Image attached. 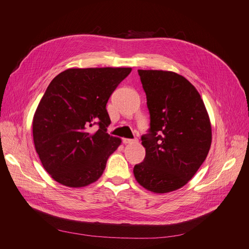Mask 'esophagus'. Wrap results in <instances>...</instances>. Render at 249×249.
Returning a JSON list of instances; mask_svg holds the SVG:
<instances>
[{"label": "esophagus", "instance_id": "1", "mask_svg": "<svg viewBox=\"0 0 249 249\" xmlns=\"http://www.w3.org/2000/svg\"><path fill=\"white\" fill-rule=\"evenodd\" d=\"M123 142L124 144H130V143H137L138 140L137 139H127V138H124Z\"/></svg>", "mask_w": 249, "mask_h": 249}]
</instances>
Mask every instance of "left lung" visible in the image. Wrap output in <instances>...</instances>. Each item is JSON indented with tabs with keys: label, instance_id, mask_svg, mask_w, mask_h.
Wrapping results in <instances>:
<instances>
[{
	"label": "left lung",
	"instance_id": "1",
	"mask_svg": "<svg viewBox=\"0 0 249 249\" xmlns=\"http://www.w3.org/2000/svg\"><path fill=\"white\" fill-rule=\"evenodd\" d=\"M150 116L148 133L141 137L143 162L134 176L145 189L167 193L193 178L206 160L212 129L200 94L180 74L138 70Z\"/></svg>",
	"mask_w": 249,
	"mask_h": 249
}]
</instances>
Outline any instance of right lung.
<instances>
[{
	"label": "right lung",
	"instance_id": "1",
	"mask_svg": "<svg viewBox=\"0 0 249 249\" xmlns=\"http://www.w3.org/2000/svg\"><path fill=\"white\" fill-rule=\"evenodd\" d=\"M131 71L69 69L52 80L33 117V140L43 168L56 182L78 188L101 178L122 143L107 133L106 105ZM93 125H99L96 132Z\"/></svg>",
	"mask_w": 249,
	"mask_h": 249
}]
</instances>
